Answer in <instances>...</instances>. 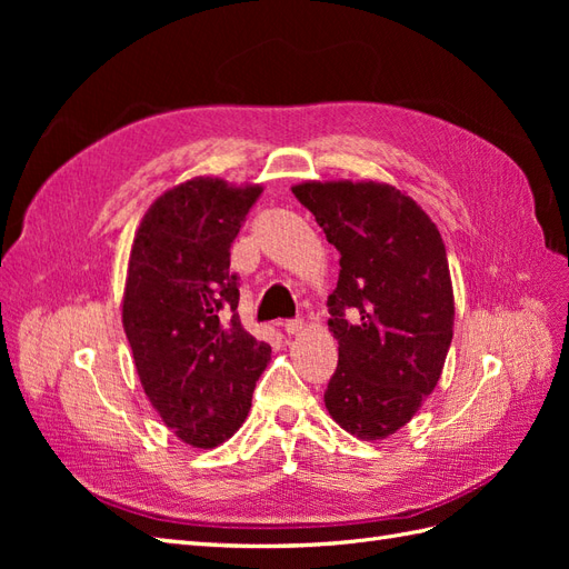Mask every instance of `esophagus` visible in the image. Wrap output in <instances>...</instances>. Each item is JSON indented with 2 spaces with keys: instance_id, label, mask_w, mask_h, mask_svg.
<instances>
[{
  "instance_id": "1",
  "label": "esophagus",
  "mask_w": 569,
  "mask_h": 569,
  "mask_svg": "<svg viewBox=\"0 0 569 569\" xmlns=\"http://www.w3.org/2000/svg\"><path fill=\"white\" fill-rule=\"evenodd\" d=\"M301 330H303V320H301V318L284 320V332H287V335H299Z\"/></svg>"
}]
</instances>
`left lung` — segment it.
Instances as JSON below:
<instances>
[{"label": "left lung", "instance_id": "left-lung-1", "mask_svg": "<svg viewBox=\"0 0 569 569\" xmlns=\"http://www.w3.org/2000/svg\"><path fill=\"white\" fill-rule=\"evenodd\" d=\"M339 251L327 299L339 363L325 408L349 435L401 429L435 391L453 339V287L441 234L410 197L382 182L291 187Z\"/></svg>", "mask_w": 569, "mask_h": 569}]
</instances>
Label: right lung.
Here are the masks:
<instances>
[{
	"label": "right lung",
	"instance_id": "1",
	"mask_svg": "<svg viewBox=\"0 0 569 569\" xmlns=\"http://www.w3.org/2000/svg\"><path fill=\"white\" fill-rule=\"evenodd\" d=\"M258 184L194 178L151 203L134 234L123 327L137 375L166 427L194 449L228 441L270 360L237 316L230 247Z\"/></svg>",
	"mask_w": 569,
	"mask_h": 569
}]
</instances>
